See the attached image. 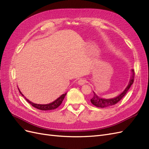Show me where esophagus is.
Segmentation results:
<instances>
[{"label": "esophagus", "mask_w": 149, "mask_h": 149, "mask_svg": "<svg viewBox=\"0 0 149 149\" xmlns=\"http://www.w3.org/2000/svg\"><path fill=\"white\" fill-rule=\"evenodd\" d=\"M86 83V79H84V78H81V79H79L78 80V84H79V85H81V86L84 84Z\"/></svg>", "instance_id": "obj_1"}]
</instances>
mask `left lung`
<instances>
[{
	"label": "left lung",
	"instance_id": "8db88e82",
	"mask_svg": "<svg viewBox=\"0 0 149 149\" xmlns=\"http://www.w3.org/2000/svg\"><path fill=\"white\" fill-rule=\"evenodd\" d=\"M134 76H135V72L134 70H132V76L130 77V79L129 81V83L127 85V86L126 87L124 91L120 95L118 96H117L114 98H112V99H102L100 97H98L96 93L93 91L94 93V96L93 97L91 100V102L93 104L94 106H95L97 107H109L112 105L116 104V103H118L121 99H123V97L125 95V94L127 93L129 91V89L130 87L131 86V85L134 83Z\"/></svg>",
	"mask_w": 149,
	"mask_h": 149
}]
</instances>
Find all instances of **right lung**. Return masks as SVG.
<instances>
[{"label": "right lung", "mask_w": 149, "mask_h": 149, "mask_svg": "<svg viewBox=\"0 0 149 149\" xmlns=\"http://www.w3.org/2000/svg\"><path fill=\"white\" fill-rule=\"evenodd\" d=\"M19 92L22 94V95L24 97V96L23 95V94H22V93L20 92V90H19ZM66 95V93L62 94V95L60 97H58L57 100H56L55 101L52 102V103L48 104H35V103H33L32 102L30 101L29 100H28L27 99H26L25 97H24L25 98V100H26V101H27L29 104H30L32 106H33L34 107L37 108V109H40V110L47 111V110L55 109H56L57 107H59L61 105V104L62 103V101H63L64 98H65Z\"/></svg>", "instance_id": "obj_1"}]
</instances>
